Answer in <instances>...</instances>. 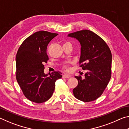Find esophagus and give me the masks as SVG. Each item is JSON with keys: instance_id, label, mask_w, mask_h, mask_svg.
Here are the masks:
<instances>
[{"instance_id": "esophagus-1", "label": "esophagus", "mask_w": 129, "mask_h": 129, "mask_svg": "<svg viewBox=\"0 0 129 129\" xmlns=\"http://www.w3.org/2000/svg\"><path fill=\"white\" fill-rule=\"evenodd\" d=\"M62 77L65 78H70V77H71V76L70 75H68V74H64V75H62Z\"/></svg>"}]
</instances>
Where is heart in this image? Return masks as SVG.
<instances>
[{"label":"heart","instance_id":"obj_1","mask_svg":"<svg viewBox=\"0 0 129 129\" xmlns=\"http://www.w3.org/2000/svg\"><path fill=\"white\" fill-rule=\"evenodd\" d=\"M64 68L65 69H68V65H65L64 66Z\"/></svg>","mask_w":129,"mask_h":129}]
</instances>
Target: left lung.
I'll list each match as a JSON object with an SVG mask.
<instances>
[{
	"mask_svg": "<svg viewBox=\"0 0 129 129\" xmlns=\"http://www.w3.org/2000/svg\"><path fill=\"white\" fill-rule=\"evenodd\" d=\"M81 45L79 63L86 70L85 78L75 76L78 85L73 89L75 97L80 101L90 102L101 95L111 78L112 56L108 45L91 30L84 29L69 34Z\"/></svg>",
	"mask_w": 129,
	"mask_h": 129,
	"instance_id": "obj_1",
	"label": "left lung"
}]
</instances>
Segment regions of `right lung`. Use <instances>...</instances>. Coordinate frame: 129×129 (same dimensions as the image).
I'll return each mask as SVG.
<instances>
[{"instance_id": "1", "label": "right lung", "mask_w": 129, "mask_h": 129, "mask_svg": "<svg viewBox=\"0 0 129 129\" xmlns=\"http://www.w3.org/2000/svg\"><path fill=\"white\" fill-rule=\"evenodd\" d=\"M57 34L40 30L29 36L21 44L16 56V80L24 95L30 101L42 103L51 97L56 81L61 73L45 74L44 64L48 60V44Z\"/></svg>"}]
</instances>
